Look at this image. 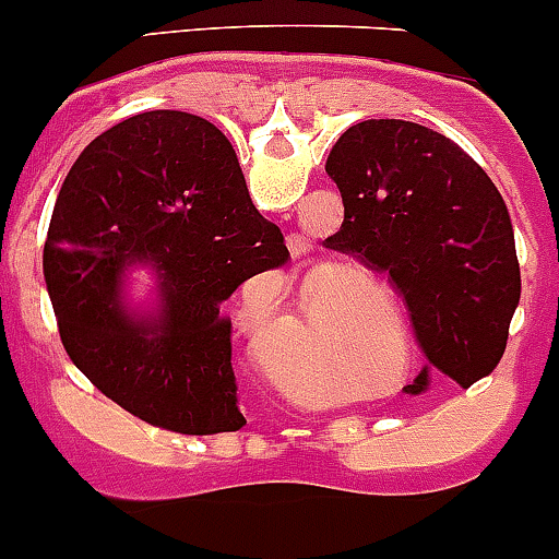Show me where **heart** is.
<instances>
[{"label": "heart", "mask_w": 559, "mask_h": 559, "mask_svg": "<svg viewBox=\"0 0 559 559\" xmlns=\"http://www.w3.org/2000/svg\"><path fill=\"white\" fill-rule=\"evenodd\" d=\"M319 278L322 281L313 289L306 313V335L313 349L328 352L352 371L373 368L388 357L390 349H404L409 341L406 311L388 286H368L355 275L330 270H322ZM264 360L273 366L270 352H264ZM275 377L289 390L313 395V388L300 379V371L286 352L275 357ZM317 395L324 401H341L346 388L330 384Z\"/></svg>", "instance_id": "heart-1"}]
</instances>
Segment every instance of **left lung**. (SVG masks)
<instances>
[{
  "label": "left lung",
  "mask_w": 559,
  "mask_h": 559,
  "mask_svg": "<svg viewBox=\"0 0 559 559\" xmlns=\"http://www.w3.org/2000/svg\"><path fill=\"white\" fill-rule=\"evenodd\" d=\"M344 202L341 231L324 240L382 273L409 317L426 368L412 393L445 373L464 390L489 377L522 297L506 202L448 135L406 119H366L330 150Z\"/></svg>",
  "instance_id": "8db88e82"
}]
</instances>
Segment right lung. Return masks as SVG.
Returning a JSON list of instances; mask_svg holds the SVG:
<instances>
[{
  "label": "right lung",
  "mask_w": 559,
  "mask_h": 559,
  "mask_svg": "<svg viewBox=\"0 0 559 559\" xmlns=\"http://www.w3.org/2000/svg\"><path fill=\"white\" fill-rule=\"evenodd\" d=\"M128 261L159 270L155 323H135L118 302ZM286 262L284 235L253 207L229 139L197 114L144 111L70 166L43 278L73 366L144 424L199 437L246 426L221 302Z\"/></svg>",
  "instance_id": "right-lung-1"
}]
</instances>
